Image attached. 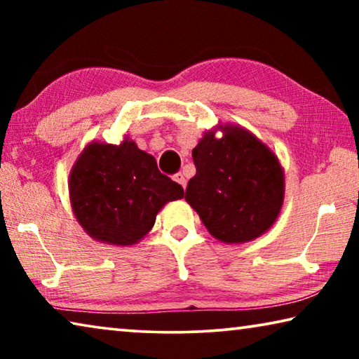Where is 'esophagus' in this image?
I'll use <instances>...</instances> for the list:
<instances>
[{"instance_id": "obj_1", "label": "esophagus", "mask_w": 359, "mask_h": 359, "mask_svg": "<svg viewBox=\"0 0 359 359\" xmlns=\"http://www.w3.org/2000/svg\"><path fill=\"white\" fill-rule=\"evenodd\" d=\"M174 180L177 182L179 185H182L184 188H187V179H185V175L182 174V172H177V174H175V175H174Z\"/></svg>"}]
</instances>
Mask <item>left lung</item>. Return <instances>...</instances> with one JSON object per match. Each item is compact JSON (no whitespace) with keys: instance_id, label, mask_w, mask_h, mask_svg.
Returning a JSON list of instances; mask_svg holds the SVG:
<instances>
[{"instance_id":"left-lung-1","label":"left lung","mask_w":359,"mask_h":359,"mask_svg":"<svg viewBox=\"0 0 359 359\" xmlns=\"http://www.w3.org/2000/svg\"><path fill=\"white\" fill-rule=\"evenodd\" d=\"M220 129L222 138L215 133ZM196 174L185 199L224 244H244L269 229L285 196L283 169L266 144L238 125L205 131L193 149Z\"/></svg>"}]
</instances>
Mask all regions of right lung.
<instances>
[{
  "label": "right lung",
  "mask_w": 359,
  "mask_h": 359,
  "mask_svg": "<svg viewBox=\"0 0 359 359\" xmlns=\"http://www.w3.org/2000/svg\"><path fill=\"white\" fill-rule=\"evenodd\" d=\"M184 188L158 171L155 158L125 137L120 145L90 142L69 174V199L90 238L111 245H135Z\"/></svg>",
  "instance_id": "add662e5"
}]
</instances>
